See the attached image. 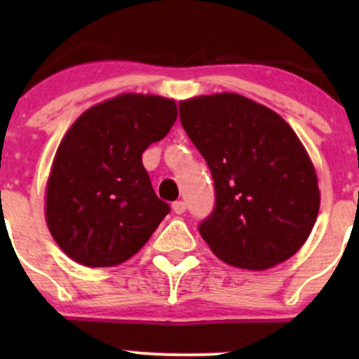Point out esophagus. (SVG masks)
<instances>
[{
	"mask_svg": "<svg viewBox=\"0 0 359 359\" xmlns=\"http://www.w3.org/2000/svg\"><path fill=\"white\" fill-rule=\"evenodd\" d=\"M172 208H173V212L177 213V215H182V213L186 212V203H184L182 200H179V201L173 203Z\"/></svg>",
	"mask_w": 359,
	"mask_h": 359,
	"instance_id": "1",
	"label": "esophagus"
}]
</instances>
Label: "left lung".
Returning <instances> with one entry per match:
<instances>
[{
    "label": "left lung",
    "mask_w": 359,
    "mask_h": 359,
    "mask_svg": "<svg viewBox=\"0 0 359 359\" xmlns=\"http://www.w3.org/2000/svg\"><path fill=\"white\" fill-rule=\"evenodd\" d=\"M180 123L208 165L215 206L198 226L224 262L264 271L290 259L320 210L314 166L288 123L238 93L179 104Z\"/></svg>",
    "instance_id": "8db88e82"
}]
</instances>
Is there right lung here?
<instances>
[{
	"instance_id": "right-lung-1",
	"label": "right lung",
	"mask_w": 359,
	"mask_h": 359,
	"mask_svg": "<svg viewBox=\"0 0 359 359\" xmlns=\"http://www.w3.org/2000/svg\"><path fill=\"white\" fill-rule=\"evenodd\" d=\"M175 119L173 100L125 93L90 107L69 128L46 184V222L72 260L118 266L170 213L154 193L142 153Z\"/></svg>"
}]
</instances>
